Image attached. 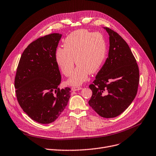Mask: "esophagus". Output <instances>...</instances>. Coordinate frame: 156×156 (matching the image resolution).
<instances>
[{"label": "esophagus", "instance_id": "1", "mask_svg": "<svg viewBox=\"0 0 156 156\" xmlns=\"http://www.w3.org/2000/svg\"><path fill=\"white\" fill-rule=\"evenodd\" d=\"M82 89V87H73L71 88V90L73 91H76V90H79Z\"/></svg>", "mask_w": 156, "mask_h": 156}]
</instances>
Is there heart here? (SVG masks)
Here are the masks:
<instances>
[{
  "label": "heart",
  "instance_id": "1",
  "mask_svg": "<svg viewBox=\"0 0 156 156\" xmlns=\"http://www.w3.org/2000/svg\"><path fill=\"white\" fill-rule=\"evenodd\" d=\"M106 53V43L101 33L80 29L71 32L66 37L64 48L56 50L55 58L66 76L71 75L76 61L78 66L67 82L71 85H79L85 82L89 73L94 74L100 69Z\"/></svg>",
  "mask_w": 156,
  "mask_h": 156
}]
</instances>
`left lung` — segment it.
Wrapping results in <instances>:
<instances>
[{
	"label": "left lung",
	"mask_w": 156,
	"mask_h": 156,
	"mask_svg": "<svg viewBox=\"0 0 156 156\" xmlns=\"http://www.w3.org/2000/svg\"><path fill=\"white\" fill-rule=\"evenodd\" d=\"M108 57L89 88L90 106L101 117L113 118L128 108L137 94L140 81L136 60L124 39L111 29Z\"/></svg>",
	"instance_id": "obj_1"
}]
</instances>
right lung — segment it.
Segmentation results:
<instances>
[{"mask_svg":"<svg viewBox=\"0 0 156 156\" xmlns=\"http://www.w3.org/2000/svg\"><path fill=\"white\" fill-rule=\"evenodd\" d=\"M61 36L53 33L34 41L23 51L17 67L18 102L30 119L40 124L55 121L70 98V88L58 87L61 75L55 53Z\"/></svg>","mask_w":156,"mask_h":156,"instance_id":"add662e5","label":"right lung"}]
</instances>
